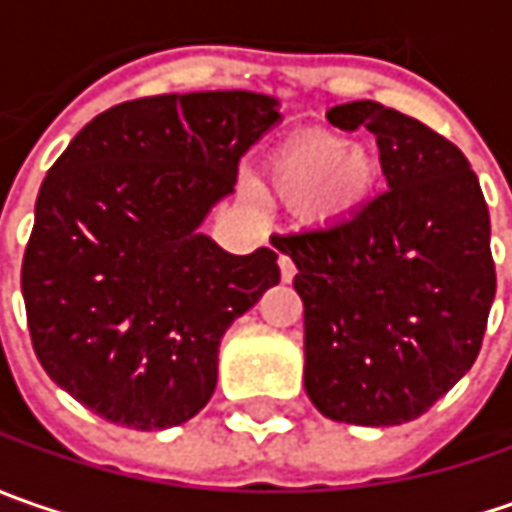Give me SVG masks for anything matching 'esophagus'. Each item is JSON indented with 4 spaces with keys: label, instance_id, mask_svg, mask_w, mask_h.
Returning a JSON list of instances; mask_svg holds the SVG:
<instances>
[{
    "label": "esophagus",
    "instance_id": "esophagus-1",
    "mask_svg": "<svg viewBox=\"0 0 512 512\" xmlns=\"http://www.w3.org/2000/svg\"><path fill=\"white\" fill-rule=\"evenodd\" d=\"M279 270H282V282H293V276H296V265H293V259L290 256H279Z\"/></svg>",
    "mask_w": 512,
    "mask_h": 512
}]
</instances>
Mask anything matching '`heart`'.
<instances>
[{"mask_svg":"<svg viewBox=\"0 0 512 512\" xmlns=\"http://www.w3.org/2000/svg\"><path fill=\"white\" fill-rule=\"evenodd\" d=\"M267 182L287 202H307L319 219L356 207L376 185V162L342 136L305 130L273 150Z\"/></svg>","mask_w":512,"mask_h":512,"instance_id":"1","label":"heart"}]
</instances>
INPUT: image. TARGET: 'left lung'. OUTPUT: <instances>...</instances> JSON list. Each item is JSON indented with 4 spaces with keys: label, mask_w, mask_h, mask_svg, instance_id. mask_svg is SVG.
Returning <instances> with one entry per match:
<instances>
[{
    "label": "left lung",
    "mask_w": 512,
    "mask_h": 512,
    "mask_svg": "<svg viewBox=\"0 0 512 512\" xmlns=\"http://www.w3.org/2000/svg\"><path fill=\"white\" fill-rule=\"evenodd\" d=\"M327 119L370 130L387 190L353 216L285 233L305 305V390L327 419H419L473 367L496 296L490 213L462 150L379 102Z\"/></svg>",
    "instance_id": "obj_1"
}]
</instances>
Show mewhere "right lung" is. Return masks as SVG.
I'll return each instance as SVG.
<instances>
[{
  "mask_svg": "<svg viewBox=\"0 0 512 512\" xmlns=\"http://www.w3.org/2000/svg\"><path fill=\"white\" fill-rule=\"evenodd\" d=\"M276 122L250 90L130 99L48 170L22 259L30 342L96 416L162 430L210 402L222 336L279 282V256H233L196 227Z\"/></svg>",
  "mask_w": 512,
  "mask_h": 512,
  "instance_id": "obj_1",
  "label": "right lung"
}]
</instances>
